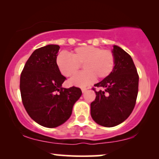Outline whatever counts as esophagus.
<instances>
[{
	"label": "esophagus",
	"instance_id": "1",
	"mask_svg": "<svg viewBox=\"0 0 159 159\" xmlns=\"http://www.w3.org/2000/svg\"><path fill=\"white\" fill-rule=\"evenodd\" d=\"M86 90H87V88H82V93H84Z\"/></svg>",
	"mask_w": 159,
	"mask_h": 159
}]
</instances>
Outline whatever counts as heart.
<instances>
[{"mask_svg": "<svg viewBox=\"0 0 159 159\" xmlns=\"http://www.w3.org/2000/svg\"><path fill=\"white\" fill-rule=\"evenodd\" d=\"M69 54L62 52L57 56L56 64L65 77L76 75L83 64L84 71L70 80L72 84L86 86L97 80L105 79L110 75L115 66V56L111 51L93 45L78 47Z\"/></svg>", "mask_w": 159, "mask_h": 159, "instance_id": "heart-1", "label": "heart"}]
</instances>
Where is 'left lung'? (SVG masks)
<instances>
[{"label": "left lung", "instance_id": "obj_1", "mask_svg": "<svg viewBox=\"0 0 159 159\" xmlns=\"http://www.w3.org/2000/svg\"><path fill=\"white\" fill-rule=\"evenodd\" d=\"M114 70L109 76L95 84L104 90L95 91V99L90 104L91 116L95 122L106 127H114L127 119L136 103L139 75L131 56L114 45Z\"/></svg>", "mask_w": 159, "mask_h": 159}]
</instances>
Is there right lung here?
<instances>
[{
    "label": "right lung",
    "mask_w": 159,
    "mask_h": 159,
    "mask_svg": "<svg viewBox=\"0 0 159 159\" xmlns=\"http://www.w3.org/2000/svg\"><path fill=\"white\" fill-rule=\"evenodd\" d=\"M59 48L57 45H48L36 49L26 62L20 77L25 110L34 121L48 128L68 120L74 104L82 95L81 89L77 87H61L66 77L56 64Z\"/></svg>",
    "instance_id": "add662e5"
}]
</instances>
